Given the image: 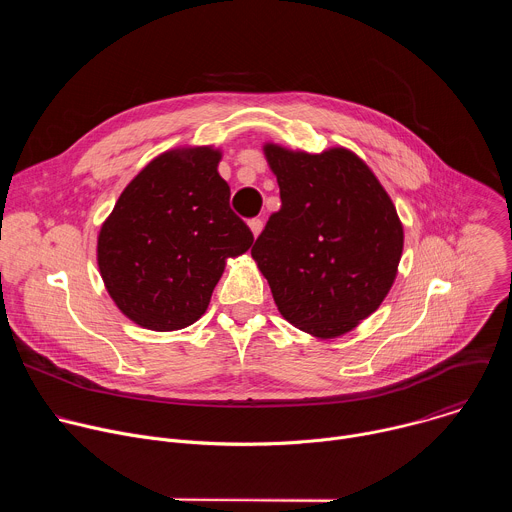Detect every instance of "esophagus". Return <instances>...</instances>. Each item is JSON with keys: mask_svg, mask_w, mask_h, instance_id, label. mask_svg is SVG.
<instances>
[{"mask_svg": "<svg viewBox=\"0 0 512 512\" xmlns=\"http://www.w3.org/2000/svg\"><path fill=\"white\" fill-rule=\"evenodd\" d=\"M249 229H251L253 235L257 237V235L261 233V229H263V221H261V218H251V221H249Z\"/></svg>", "mask_w": 512, "mask_h": 512, "instance_id": "obj_1", "label": "esophagus"}]
</instances>
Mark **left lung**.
I'll use <instances>...</instances> for the list:
<instances>
[{
  "label": "left lung",
  "instance_id": "8db88e82",
  "mask_svg": "<svg viewBox=\"0 0 512 512\" xmlns=\"http://www.w3.org/2000/svg\"><path fill=\"white\" fill-rule=\"evenodd\" d=\"M281 208L251 255L281 316L318 338H334L385 300L403 251L397 210L352 152H289L265 145Z\"/></svg>",
  "mask_w": 512,
  "mask_h": 512
}]
</instances>
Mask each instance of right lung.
Segmentation results:
<instances>
[{"instance_id": "add662e5", "label": "right lung", "mask_w": 512, "mask_h": 512, "mask_svg": "<svg viewBox=\"0 0 512 512\" xmlns=\"http://www.w3.org/2000/svg\"><path fill=\"white\" fill-rule=\"evenodd\" d=\"M221 152L174 150L145 166L101 227L97 259L117 308L135 324L170 332L208 308L225 259L245 253L253 233L231 210L218 176Z\"/></svg>"}]
</instances>
